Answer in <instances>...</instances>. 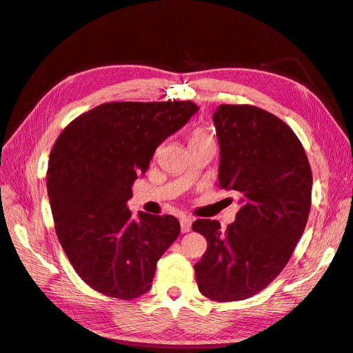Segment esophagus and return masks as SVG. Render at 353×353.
Instances as JSON below:
<instances>
[{
  "label": "esophagus",
  "instance_id": "34e87169",
  "mask_svg": "<svg viewBox=\"0 0 353 353\" xmlns=\"http://www.w3.org/2000/svg\"><path fill=\"white\" fill-rule=\"evenodd\" d=\"M191 223H193V218L185 216V218L181 219V231H183V232L191 231Z\"/></svg>",
  "mask_w": 353,
  "mask_h": 353
}]
</instances>
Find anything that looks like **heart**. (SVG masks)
Here are the masks:
<instances>
[{
  "mask_svg": "<svg viewBox=\"0 0 353 353\" xmlns=\"http://www.w3.org/2000/svg\"><path fill=\"white\" fill-rule=\"evenodd\" d=\"M209 135L205 132V131H201V130H197V131H194L193 132V137H191V140H190V143H197V141H205V140H209Z\"/></svg>",
  "mask_w": 353,
  "mask_h": 353,
  "instance_id": "obj_1",
  "label": "heart"
}]
</instances>
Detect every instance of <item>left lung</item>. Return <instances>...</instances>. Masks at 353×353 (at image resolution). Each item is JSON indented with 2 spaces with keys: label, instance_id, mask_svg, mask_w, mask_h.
I'll return each instance as SVG.
<instances>
[{
  "label": "left lung",
  "instance_id": "obj_1",
  "mask_svg": "<svg viewBox=\"0 0 353 353\" xmlns=\"http://www.w3.org/2000/svg\"><path fill=\"white\" fill-rule=\"evenodd\" d=\"M219 143V185L240 194L227 230L197 219L208 240L194 265L199 290L216 302L252 297L279 276L305 231L312 172L294 132L254 105L221 104L212 116Z\"/></svg>",
  "mask_w": 353,
  "mask_h": 353
}]
</instances>
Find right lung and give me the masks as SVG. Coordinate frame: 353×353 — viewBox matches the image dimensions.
I'll use <instances>...</instances> for the list:
<instances>
[{"instance_id":"add662e5","label":"right lung","mask_w":353,"mask_h":353,"mask_svg":"<svg viewBox=\"0 0 353 353\" xmlns=\"http://www.w3.org/2000/svg\"><path fill=\"white\" fill-rule=\"evenodd\" d=\"M199 112L193 101L105 103L77 117L52 147L47 191L59 241L95 292L150 290L156 263L181 231L172 215L126 208L156 148Z\"/></svg>"}]
</instances>
